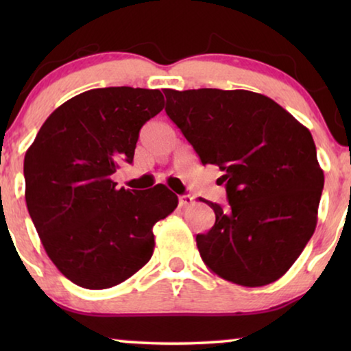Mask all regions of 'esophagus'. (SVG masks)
<instances>
[{"label": "esophagus", "mask_w": 351, "mask_h": 351, "mask_svg": "<svg viewBox=\"0 0 351 351\" xmlns=\"http://www.w3.org/2000/svg\"><path fill=\"white\" fill-rule=\"evenodd\" d=\"M193 203H195L193 196H190V195L179 196V204L182 206V208H189V206H191Z\"/></svg>", "instance_id": "34e87169"}]
</instances>
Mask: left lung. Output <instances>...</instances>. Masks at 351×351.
Instances as JSON below:
<instances>
[{"instance_id": "left-lung-1", "label": "left lung", "mask_w": 351, "mask_h": 351, "mask_svg": "<svg viewBox=\"0 0 351 351\" xmlns=\"http://www.w3.org/2000/svg\"><path fill=\"white\" fill-rule=\"evenodd\" d=\"M166 113L203 165H217L228 206L196 234L209 270L234 285L280 280L316 228L324 174L313 137L267 95L234 89H165Z\"/></svg>"}]
</instances>
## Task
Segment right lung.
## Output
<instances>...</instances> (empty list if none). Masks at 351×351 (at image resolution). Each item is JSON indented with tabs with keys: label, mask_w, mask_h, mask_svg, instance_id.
Returning <instances> with one entry per match:
<instances>
[{
	"label": "right lung",
	"mask_w": 351,
	"mask_h": 351,
	"mask_svg": "<svg viewBox=\"0 0 351 351\" xmlns=\"http://www.w3.org/2000/svg\"><path fill=\"white\" fill-rule=\"evenodd\" d=\"M162 107L158 89L86 90L49 114L25 153L28 214L46 254L75 285L108 289L131 278L153 256V225L177 208L165 185L136 191L112 180Z\"/></svg>",
	"instance_id": "add662e5"
}]
</instances>
